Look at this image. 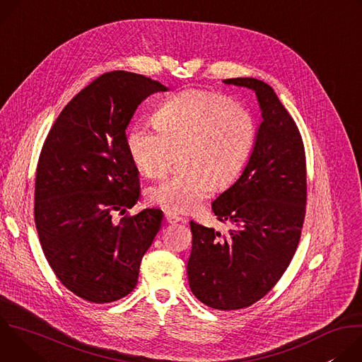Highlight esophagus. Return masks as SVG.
Instances as JSON below:
<instances>
[{
	"label": "esophagus",
	"instance_id": "obj_1",
	"mask_svg": "<svg viewBox=\"0 0 362 362\" xmlns=\"http://www.w3.org/2000/svg\"><path fill=\"white\" fill-rule=\"evenodd\" d=\"M165 216H166L168 223H177V222H183L185 221L182 216H179V215H176L173 212H169V211L165 212Z\"/></svg>",
	"mask_w": 362,
	"mask_h": 362
}]
</instances>
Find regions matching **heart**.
<instances>
[{
	"label": "heart",
	"instance_id": "1",
	"mask_svg": "<svg viewBox=\"0 0 362 362\" xmlns=\"http://www.w3.org/2000/svg\"><path fill=\"white\" fill-rule=\"evenodd\" d=\"M153 127L134 123L126 136L130 156L147 177H160L180 151L179 168L148 189V199L162 208L187 214L215 189H225L243 170L256 137V126L240 106L221 94L182 91L154 113Z\"/></svg>",
	"mask_w": 362,
	"mask_h": 362
}]
</instances>
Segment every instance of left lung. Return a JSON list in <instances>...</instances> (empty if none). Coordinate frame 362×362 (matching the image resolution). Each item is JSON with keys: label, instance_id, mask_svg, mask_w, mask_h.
<instances>
[{"label": "left lung", "instance_id": "1", "mask_svg": "<svg viewBox=\"0 0 362 362\" xmlns=\"http://www.w3.org/2000/svg\"><path fill=\"white\" fill-rule=\"evenodd\" d=\"M223 83L255 91L262 122L242 175L212 203L233 229L221 235L190 222L187 278L202 303L233 311L264 298L291 264L305 218L306 168L299 130L274 88L252 77Z\"/></svg>", "mask_w": 362, "mask_h": 362}]
</instances>
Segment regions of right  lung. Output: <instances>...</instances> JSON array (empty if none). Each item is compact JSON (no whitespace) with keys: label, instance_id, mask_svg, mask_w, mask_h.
I'll use <instances>...</instances> for the list:
<instances>
[{"label":"right lung","instance_id":"right-lung-1","mask_svg":"<svg viewBox=\"0 0 362 362\" xmlns=\"http://www.w3.org/2000/svg\"><path fill=\"white\" fill-rule=\"evenodd\" d=\"M168 90L141 74H103L73 97L44 141L34 193L38 238L60 282L88 302L129 295L160 230V209L112 218L140 199L126 129L143 100Z\"/></svg>","mask_w":362,"mask_h":362}]
</instances>
